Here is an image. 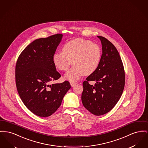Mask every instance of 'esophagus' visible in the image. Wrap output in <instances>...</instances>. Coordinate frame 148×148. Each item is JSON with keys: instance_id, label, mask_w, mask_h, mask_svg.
<instances>
[{"instance_id": "esophagus-1", "label": "esophagus", "mask_w": 148, "mask_h": 148, "mask_svg": "<svg viewBox=\"0 0 148 148\" xmlns=\"http://www.w3.org/2000/svg\"><path fill=\"white\" fill-rule=\"evenodd\" d=\"M70 84L71 87H73L75 85H76L77 83L75 82H70Z\"/></svg>"}]
</instances>
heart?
<instances>
[{"label": "heart", "instance_id": "1", "mask_svg": "<svg viewBox=\"0 0 148 148\" xmlns=\"http://www.w3.org/2000/svg\"><path fill=\"white\" fill-rule=\"evenodd\" d=\"M62 51L55 52L52 60L55 66L61 71L68 70L64 78L71 82L81 78L84 74L90 75L98 68L102 56L100 47L90 41L77 38L64 44Z\"/></svg>", "mask_w": 148, "mask_h": 148}]
</instances>
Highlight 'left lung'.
Returning a JSON list of instances; mask_svg holds the SVG:
<instances>
[{"label":"left lung","mask_w":148,"mask_h":148,"mask_svg":"<svg viewBox=\"0 0 148 148\" xmlns=\"http://www.w3.org/2000/svg\"><path fill=\"white\" fill-rule=\"evenodd\" d=\"M102 47L99 65L83 83L82 101L90 113L101 116L110 111L121 96L125 82L123 64L115 46L102 36H97ZM89 81H95V86Z\"/></svg>","instance_id":"left-lung-1"}]
</instances>
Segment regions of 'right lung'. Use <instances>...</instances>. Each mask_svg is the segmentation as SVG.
I'll use <instances>...</instances> for the list:
<instances>
[{"mask_svg":"<svg viewBox=\"0 0 148 148\" xmlns=\"http://www.w3.org/2000/svg\"><path fill=\"white\" fill-rule=\"evenodd\" d=\"M62 35L36 39L21 52L16 66L18 94L27 108L36 115L47 117L59 108L71 88L69 82L50 84L61 75L52 58Z\"/></svg>","mask_w":148,"mask_h":148,"instance_id":"right-lung-1","label":"right lung"}]
</instances>
